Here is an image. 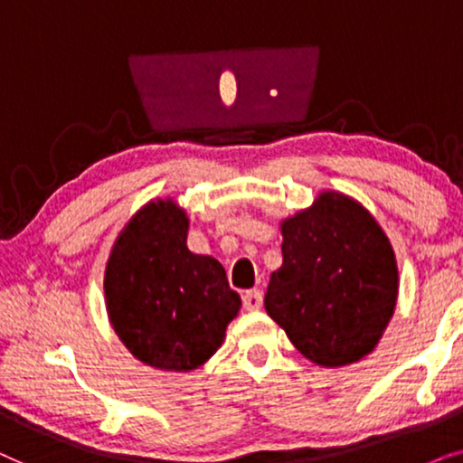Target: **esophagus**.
Here are the masks:
<instances>
[{"instance_id": "34e87169", "label": "esophagus", "mask_w": 463, "mask_h": 463, "mask_svg": "<svg viewBox=\"0 0 463 463\" xmlns=\"http://www.w3.org/2000/svg\"><path fill=\"white\" fill-rule=\"evenodd\" d=\"M262 300H264V296L260 289H248V292L243 294V307L250 311L262 309Z\"/></svg>"}]
</instances>
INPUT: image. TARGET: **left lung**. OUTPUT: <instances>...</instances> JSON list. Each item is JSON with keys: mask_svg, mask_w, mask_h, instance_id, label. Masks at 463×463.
Returning <instances> with one entry per match:
<instances>
[{"mask_svg": "<svg viewBox=\"0 0 463 463\" xmlns=\"http://www.w3.org/2000/svg\"><path fill=\"white\" fill-rule=\"evenodd\" d=\"M283 264L270 275L264 309L307 360L347 366L371 354L398 298V264L371 212L322 193L281 222Z\"/></svg>", "mask_w": 463, "mask_h": 463, "instance_id": "1", "label": "left lung"}]
</instances>
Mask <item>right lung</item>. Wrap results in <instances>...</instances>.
I'll return each mask as SVG.
<instances>
[{
  "label": "right lung",
  "instance_id": "add662e5",
  "mask_svg": "<svg viewBox=\"0 0 463 463\" xmlns=\"http://www.w3.org/2000/svg\"><path fill=\"white\" fill-rule=\"evenodd\" d=\"M186 212L171 199L139 209L106 264V305L125 347L158 371L188 373L212 357L241 298L212 256L186 245Z\"/></svg>",
  "mask_w": 463,
  "mask_h": 463
}]
</instances>
